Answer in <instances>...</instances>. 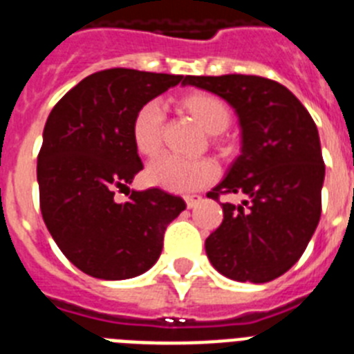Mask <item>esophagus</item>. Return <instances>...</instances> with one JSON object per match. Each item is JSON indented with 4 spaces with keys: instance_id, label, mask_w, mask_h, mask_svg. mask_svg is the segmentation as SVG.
Instances as JSON below:
<instances>
[{
    "instance_id": "esophagus-1",
    "label": "esophagus",
    "mask_w": 354,
    "mask_h": 354,
    "mask_svg": "<svg viewBox=\"0 0 354 354\" xmlns=\"http://www.w3.org/2000/svg\"><path fill=\"white\" fill-rule=\"evenodd\" d=\"M185 201H186V206H188V208H194V206H197L201 201H203V197H201L199 194H190V195H186Z\"/></svg>"
}]
</instances>
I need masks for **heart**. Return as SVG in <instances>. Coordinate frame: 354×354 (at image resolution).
Here are the masks:
<instances>
[{
	"label": "heart",
	"mask_w": 354,
	"mask_h": 354,
	"mask_svg": "<svg viewBox=\"0 0 354 354\" xmlns=\"http://www.w3.org/2000/svg\"><path fill=\"white\" fill-rule=\"evenodd\" d=\"M177 106L194 118L197 126L208 135H219L230 126L232 113L225 102L216 95L203 91L186 93L177 100ZM162 109L149 102L135 113L131 122V138L135 149L144 157H153L160 148ZM216 164L208 159L186 160L171 155H162L146 168L149 185L169 192H192L203 188L216 179Z\"/></svg>",
	"instance_id": "heart-1"
}]
</instances>
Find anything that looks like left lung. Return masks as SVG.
I'll list each match as a JSON object with an SVG mask.
<instances>
[{
  "mask_svg": "<svg viewBox=\"0 0 354 354\" xmlns=\"http://www.w3.org/2000/svg\"><path fill=\"white\" fill-rule=\"evenodd\" d=\"M183 86L228 102L241 128V155L206 195L245 199L221 203L206 256L226 278L272 281L301 257L320 221L325 164L315 120L287 87L263 76H186Z\"/></svg>",
  "mask_w": 354,
  "mask_h": 354,
  "instance_id": "8db88e82",
  "label": "left lung"
}]
</instances>
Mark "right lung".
<instances>
[{
    "instance_id": "right-lung-1",
    "label": "right lung",
    "mask_w": 354,
    "mask_h": 354,
    "mask_svg": "<svg viewBox=\"0 0 354 354\" xmlns=\"http://www.w3.org/2000/svg\"><path fill=\"white\" fill-rule=\"evenodd\" d=\"M183 76L107 69L89 75L50 111L38 155L39 208L65 257L93 278L129 279L153 267L164 230L186 208L160 188L129 190L142 169L131 138L135 113Z\"/></svg>"
}]
</instances>
